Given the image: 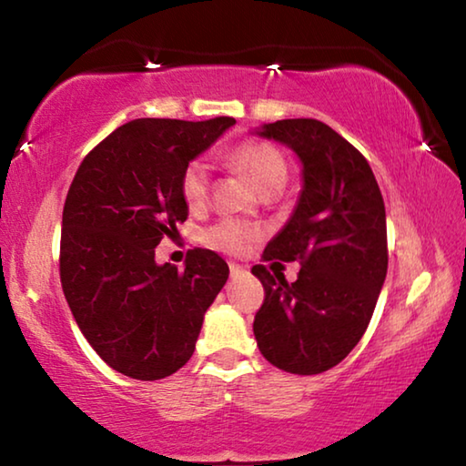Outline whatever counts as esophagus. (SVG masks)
<instances>
[{
  "label": "esophagus",
  "instance_id": "1",
  "mask_svg": "<svg viewBox=\"0 0 466 466\" xmlns=\"http://www.w3.org/2000/svg\"><path fill=\"white\" fill-rule=\"evenodd\" d=\"M242 273H247V269H244L242 265L230 263V275H232V278H238V275H242Z\"/></svg>",
  "mask_w": 466,
  "mask_h": 466
}]
</instances>
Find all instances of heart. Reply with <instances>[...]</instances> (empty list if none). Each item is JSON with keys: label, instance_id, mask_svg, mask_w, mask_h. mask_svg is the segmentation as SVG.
<instances>
[{"label": "heart", "instance_id": "b5f03b06", "mask_svg": "<svg viewBox=\"0 0 466 466\" xmlns=\"http://www.w3.org/2000/svg\"><path fill=\"white\" fill-rule=\"evenodd\" d=\"M230 162L236 168L247 172L258 191H267L273 187H283L288 180V167L278 149L247 141L230 154ZM180 195L188 208H199L208 199L209 191V170L205 160H191L180 175ZM257 238V230L238 219H222L205 232V242L218 250L238 255L248 248V244Z\"/></svg>", "mask_w": 466, "mask_h": 466}]
</instances>
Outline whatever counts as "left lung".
<instances>
[{"mask_svg":"<svg viewBox=\"0 0 466 466\" xmlns=\"http://www.w3.org/2000/svg\"><path fill=\"white\" fill-rule=\"evenodd\" d=\"M257 136L288 146L302 162V191L265 261H299L294 283L265 265L252 330L263 358L289 374L327 372L366 333L389 267L386 211L364 156L317 119H283Z\"/></svg>","mask_w":466,"mask_h":466,"instance_id":"8db88e82","label":"left lung"}]
</instances>
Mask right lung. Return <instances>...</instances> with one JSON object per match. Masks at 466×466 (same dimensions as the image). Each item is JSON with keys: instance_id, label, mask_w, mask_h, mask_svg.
<instances>
[{"instance_id": "add662e5", "label": "right lung", "mask_w": 466, "mask_h": 466, "mask_svg": "<svg viewBox=\"0 0 466 466\" xmlns=\"http://www.w3.org/2000/svg\"><path fill=\"white\" fill-rule=\"evenodd\" d=\"M234 123H125L84 157L67 191L63 294L92 350L136 380H160L191 360L205 312L230 273L208 248L188 250L183 271L157 265L156 247L188 216L183 168Z\"/></svg>"}]
</instances>
